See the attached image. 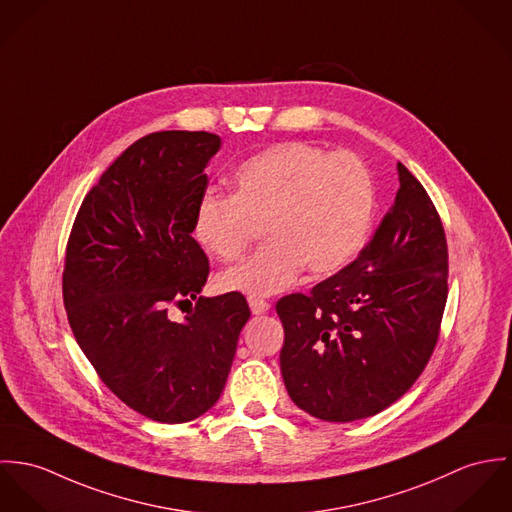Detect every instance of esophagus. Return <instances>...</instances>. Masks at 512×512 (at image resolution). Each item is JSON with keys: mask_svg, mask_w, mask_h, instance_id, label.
Wrapping results in <instances>:
<instances>
[{"mask_svg": "<svg viewBox=\"0 0 512 512\" xmlns=\"http://www.w3.org/2000/svg\"><path fill=\"white\" fill-rule=\"evenodd\" d=\"M247 302H249V308L253 314H265L271 308V304L261 296H249Z\"/></svg>", "mask_w": 512, "mask_h": 512, "instance_id": "obj_1", "label": "esophagus"}]
</instances>
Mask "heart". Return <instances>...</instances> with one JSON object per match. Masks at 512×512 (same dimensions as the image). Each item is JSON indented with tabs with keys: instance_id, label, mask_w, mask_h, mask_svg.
I'll return each mask as SVG.
<instances>
[{
	"instance_id": "heart-1",
	"label": "heart",
	"mask_w": 512,
	"mask_h": 512,
	"mask_svg": "<svg viewBox=\"0 0 512 512\" xmlns=\"http://www.w3.org/2000/svg\"><path fill=\"white\" fill-rule=\"evenodd\" d=\"M373 180L351 153L310 143H279L247 159L231 196L208 194L196 208L194 235L220 261H237L259 235L271 237L249 261L220 277L224 290L273 294L300 269L332 273L359 249L373 214Z\"/></svg>"
}]
</instances>
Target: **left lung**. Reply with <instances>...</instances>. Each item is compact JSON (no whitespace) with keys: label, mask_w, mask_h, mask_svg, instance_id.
I'll return each mask as SVG.
<instances>
[{"label":"left lung","mask_w":512,"mask_h":512,"mask_svg":"<svg viewBox=\"0 0 512 512\" xmlns=\"http://www.w3.org/2000/svg\"><path fill=\"white\" fill-rule=\"evenodd\" d=\"M397 196L338 275L277 302L281 371L298 408L326 420L373 416L422 375L448 300V241L418 178L397 163Z\"/></svg>","instance_id":"8db88e82"}]
</instances>
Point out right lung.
Returning <instances> with one entry per match:
<instances>
[{"instance_id": "right-lung-1", "label": "right lung", "mask_w": 512, "mask_h": 512, "mask_svg": "<svg viewBox=\"0 0 512 512\" xmlns=\"http://www.w3.org/2000/svg\"><path fill=\"white\" fill-rule=\"evenodd\" d=\"M220 143L208 131L137 139L86 194L66 243L62 298L80 349L115 397L165 424L218 402L251 316L241 292L198 296L210 263L192 231ZM192 299L171 321L168 308Z\"/></svg>"}]
</instances>
